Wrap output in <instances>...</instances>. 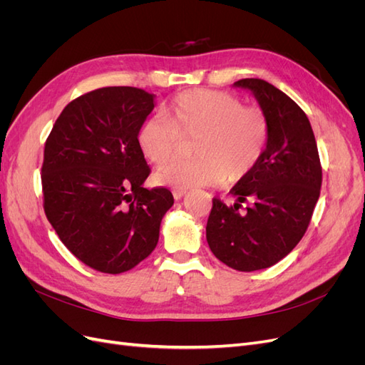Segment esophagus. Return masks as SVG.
Returning <instances> with one entry per match:
<instances>
[{
  "instance_id": "1",
  "label": "esophagus",
  "mask_w": 365,
  "mask_h": 365,
  "mask_svg": "<svg viewBox=\"0 0 365 365\" xmlns=\"http://www.w3.org/2000/svg\"><path fill=\"white\" fill-rule=\"evenodd\" d=\"M172 195L175 197V201H180V200H182V196L185 195V190H176V189H173Z\"/></svg>"
}]
</instances>
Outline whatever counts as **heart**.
Here are the masks:
<instances>
[{
    "instance_id": "obj_1",
    "label": "heart",
    "mask_w": 365,
    "mask_h": 365,
    "mask_svg": "<svg viewBox=\"0 0 365 365\" xmlns=\"http://www.w3.org/2000/svg\"><path fill=\"white\" fill-rule=\"evenodd\" d=\"M268 115L257 106H244L239 97L215 90L184 91L164 114L143 121L137 143L153 164L169 161L181 138H196L192 161L176 160L153 175L157 184L189 190L239 182L254 170L268 146Z\"/></svg>"
}]
</instances>
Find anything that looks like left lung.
<instances>
[{"label":"left lung","mask_w":365,"mask_h":365,"mask_svg":"<svg viewBox=\"0 0 365 365\" xmlns=\"http://www.w3.org/2000/svg\"><path fill=\"white\" fill-rule=\"evenodd\" d=\"M233 86L256 97L271 134L256 168L230 190L235 204L213 200L205 233L220 262L250 272L280 262L304 236L322 189V164L309 118L291 97L262 79Z\"/></svg>","instance_id":"obj_1"}]
</instances>
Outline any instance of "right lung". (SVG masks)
I'll use <instances>...</instances> for the list:
<instances>
[{
  "label": "right lung",
  "instance_id": "1",
  "mask_svg": "<svg viewBox=\"0 0 365 365\" xmlns=\"http://www.w3.org/2000/svg\"><path fill=\"white\" fill-rule=\"evenodd\" d=\"M155 94L106 86L63 108L43 150V210L62 244L88 267L129 271L155 250L168 189H145L137 132Z\"/></svg>",
  "mask_w": 365,
  "mask_h": 365
}]
</instances>
